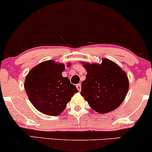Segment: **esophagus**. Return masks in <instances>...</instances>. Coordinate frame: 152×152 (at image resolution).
I'll list each match as a JSON object with an SVG mask.
<instances>
[{
  "label": "esophagus",
  "mask_w": 152,
  "mask_h": 152,
  "mask_svg": "<svg viewBox=\"0 0 152 152\" xmlns=\"http://www.w3.org/2000/svg\"><path fill=\"white\" fill-rule=\"evenodd\" d=\"M76 88H77L78 91L80 92V90H81V85H80V83H78V84H77V85H76Z\"/></svg>",
  "instance_id": "esophagus-1"
}]
</instances>
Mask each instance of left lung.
Segmentation results:
<instances>
[{"label": "left lung", "mask_w": 152, "mask_h": 152, "mask_svg": "<svg viewBox=\"0 0 152 152\" xmlns=\"http://www.w3.org/2000/svg\"><path fill=\"white\" fill-rule=\"evenodd\" d=\"M87 71L80 95L93 110L106 114L121 105L127 95L129 82L126 72L108 59L101 64L83 62Z\"/></svg>", "instance_id": "left-lung-1"}]
</instances>
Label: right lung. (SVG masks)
<instances>
[{"label": "right lung", "instance_id": "add662e5", "mask_svg": "<svg viewBox=\"0 0 152 152\" xmlns=\"http://www.w3.org/2000/svg\"><path fill=\"white\" fill-rule=\"evenodd\" d=\"M64 69V64L49 60L34 67L26 76L24 88L28 99L43 114H60L71 97L78 92L68 78L62 76Z\"/></svg>", "mask_w": 152, "mask_h": 152}]
</instances>
